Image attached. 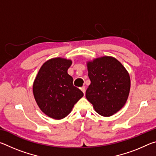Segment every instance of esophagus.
I'll return each instance as SVG.
<instances>
[{
  "label": "esophagus",
  "instance_id": "obj_1",
  "mask_svg": "<svg viewBox=\"0 0 156 156\" xmlns=\"http://www.w3.org/2000/svg\"><path fill=\"white\" fill-rule=\"evenodd\" d=\"M81 91H83L84 94L85 93V91H86V87H85V86H83V87H81Z\"/></svg>",
  "mask_w": 156,
  "mask_h": 156
}]
</instances>
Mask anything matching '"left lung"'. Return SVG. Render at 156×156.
I'll list each match as a JSON object with an SVG mask.
<instances>
[{
	"instance_id": "left-lung-1",
	"label": "left lung",
	"mask_w": 156,
	"mask_h": 156,
	"mask_svg": "<svg viewBox=\"0 0 156 156\" xmlns=\"http://www.w3.org/2000/svg\"><path fill=\"white\" fill-rule=\"evenodd\" d=\"M91 84L86 91V98L96 112L105 117L122 109L130 91L129 74L115 58L103 56L87 62Z\"/></svg>"
}]
</instances>
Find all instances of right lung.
I'll list each match as a JSON object with an SVG mask.
<instances>
[{"mask_svg":"<svg viewBox=\"0 0 156 156\" xmlns=\"http://www.w3.org/2000/svg\"><path fill=\"white\" fill-rule=\"evenodd\" d=\"M72 61L62 58L47 60L42 65L33 84L37 105L44 114L60 120L72 112L83 93L73 84L67 73Z\"/></svg>","mask_w":156,"mask_h":156,"instance_id":"add662e5","label":"right lung"}]
</instances>
